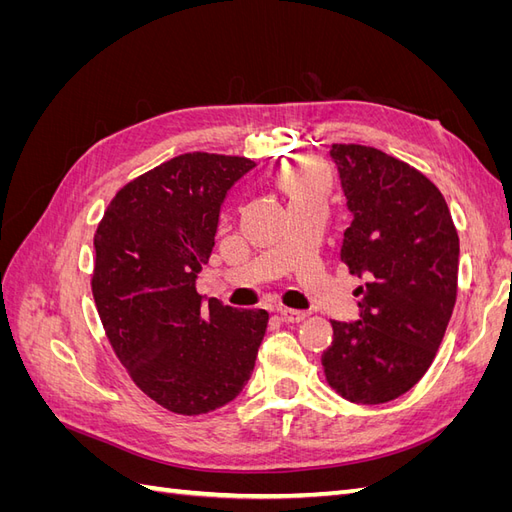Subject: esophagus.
Listing matches in <instances>:
<instances>
[{"label":"esophagus","mask_w":512,"mask_h":512,"mask_svg":"<svg viewBox=\"0 0 512 512\" xmlns=\"http://www.w3.org/2000/svg\"><path fill=\"white\" fill-rule=\"evenodd\" d=\"M282 318L286 320V322H303L305 318H307V314L305 312H301V309H282Z\"/></svg>","instance_id":"obj_1"}]
</instances>
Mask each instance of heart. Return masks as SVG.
<instances>
[{
    "mask_svg": "<svg viewBox=\"0 0 512 512\" xmlns=\"http://www.w3.org/2000/svg\"><path fill=\"white\" fill-rule=\"evenodd\" d=\"M288 190L292 196L303 194H322V175L316 164L305 162L290 170L288 175Z\"/></svg>",
    "mask_w": 512,
    "mask_h": 512,
    "instance_id": "heart-1",
    "label": "heart"
}]
</instances>
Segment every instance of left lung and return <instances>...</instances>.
I'll use <instances>...</instances> for the list:
<instances>
[{"label": "left lung", "mask_w": 512, "mask_h": 512, "mask_svg": "<svg viewBox=\"0 0 512 512\" xmlns=\"http://www.w3.org/2000/svg\"><path fill=\"white\" fill-rule=\"evenodd\" d=\"M352 213L342 260L361 320H333L322 354L331 389L354 404L408 393L436 359L457 301L459 237L442 192L421 170L365 145L331 147Z\"/></svg>", "instance_id": "left-lung-1"}]
</instances>
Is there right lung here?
I'll return each mask as SVG.
<instances>
[{"instance_id":"right-lung-1","label":"right lung","mask_w":512,"mask_h":512,"mask_svg":"<svg viewBox=\"0 0 512 512\" xmlns=\"http://www.w3.org/2000/svg\"><path fill=\"white\" fill-rule=\"evenodd\" d=\"M254 166L183 153L123 185L96 230L91 292L108 342L138 389L175 414H207L235 399L267 331L265 309L196 292L224 198Z\"/></svg>"}]
</instances>
